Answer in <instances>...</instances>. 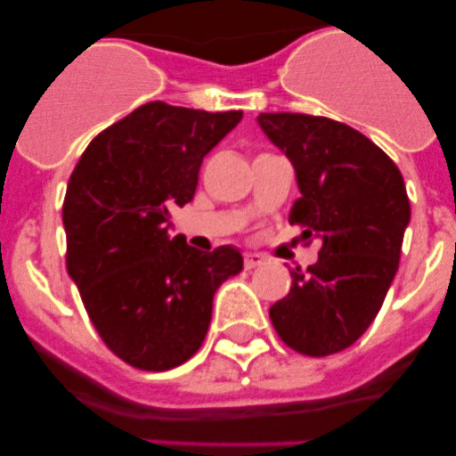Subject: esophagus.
<instances>
[{"mask_svg": "<svg viewBox=\"0 0 456 456\" xmlns=\"http://www.w3.org/2000/svg\"><path fill=\"white\" fill-rule=\"evenodd\" d=\"M260 265H265V257L257 254H245V269H256Z\"/></svg>", "mask_w": 456, "mask_h": 456, "instance_id": "esophagus-1", "label": "esophagus"}]
</instances>
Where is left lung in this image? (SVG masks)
Returning a JSON list of instances; mask_svg holds the SVG:
<instances>
[{
  "label": "left lung",
  "instance_id": "left-lung-1",
  "mask_svg": "<svg viewBox=\"0 0 456 456\" xmlns=\"http://www.w3.org/2000/svg\"><path fill=\"white\" fill-rule=\"evenodd\" d=\"M257 123L296 167L300 199L289 223L320 238L315 265L291 269V291L269 309L293 351L324 357L364 335L399 269L411 200L384 150L346 123L262 112Z\"/></svg>",
  "mask_w": 456,
  "mask_h": 456
}]
</instances>
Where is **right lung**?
Here are the masks:
<instances>
[{"mask_svg": "<svg viewBox=\"0 0 456 456\" xmlns=\"http://www.w3.org/2000/svg\"><path fill=\"white\" fill-rule=\"evenodd\" d=\"M150 101L96 134L63 199L66 266L105 346L141 370H169L200 348L220 284L242 271L233 247L202 254L169 233L202 159L240 123Z\"/></svg>", "mask_w": 456, "mask_h": 456, "instance_id": "right-lung-1", "label": "right lung"}]
</instances>
